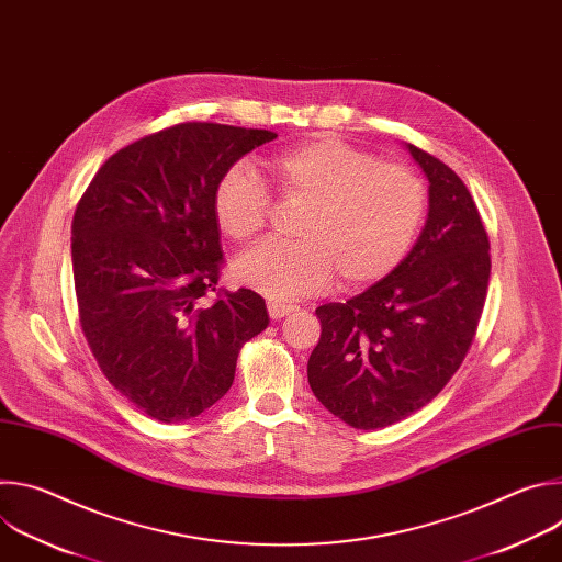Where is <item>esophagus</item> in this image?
Returning a JSON list of instances; mask_svg holds the SVG:
<instances>
[{
    "mask_svg": "<svg viewBox=\"0 0 562 562\" xmlns=\"http://www.w3.org/2000/svg\"><path fill=\"white\" fill-rule=\"evenodd\" d=\"M267 308H269V315L273 317V319H280V317H284V315H289V313H293L297 306L295 304H291V302H280V300H269L267 302Z\"/></svg>",
    "mask_w": 562,
    "mask_h": 562,
    "instance_id": "34e87169",
    "label": "esophagus"
}]
</instances>
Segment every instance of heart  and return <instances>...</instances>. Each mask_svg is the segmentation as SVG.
<instances>
[{"mask_svg":"<svg viewBox=\"0 0 562 562\" xmlns=\"http://www.w3.org/2000/svg\"><path fill=\"white\" fill-rule=\"evenodd\" d=\"M265 169L286 202L304 206L295 243L267 239L235 262V278L271 300L319 293L336 276L345 289L382 280L423 226V182L340 139H308ZM213 213L226 237L247 243L267 224L269 193L249 167H231L215 184Z\"/></svg>","mask_w":562,"mask_h":562,"instance_id":"heart-1","label":"heart"}]
</instances>
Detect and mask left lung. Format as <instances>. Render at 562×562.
Segmentation results:
<instances>
[{"mask_svg": "<svg viewBox=\"0 0 562 562\" xmlns=\"http://www.w3.org/2000/svg\"><path fill=\"white\" fill-rule=\"evenodd\" d=\"M429 180L420 237L386 278L315 313L323 323L306 375L313 395L353 429L405 420L462 364L483 313L490 237L462 180L405 144Z\"/></svg>", "mask_w": 562, "mask_h": 562, "instance_id": "left-lung-1", "label": "left lung"}]
</instances>
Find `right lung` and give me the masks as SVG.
I'll return each mask as SVG.
<instances>
[{
    "label": "right lung",
    "mask_w": 562,
    "mask_h": 562,
    "mask_svg": "<svg viewBox=\"0 0 562 562\" xmlns=\"http://www.w3.org/2000/svg\"><path fill=\"white\" fill-rule=\"evenodd\" d=\"M273 131L187 122L146 135L95 173L72 217V278L89 347L142 414L184 423L231 389L237 353L269 327L251 289L215 291L220 178Z\"/></svg>",
    "instance_id": "1"
}]
</instances>
